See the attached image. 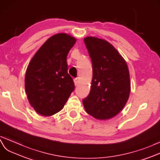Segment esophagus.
<instances>
[{
  "label": "esophagus",
  "instance_id": "esophagus-1",
  "mask_svg": "<svg viewBox=\"0 0 160 160\" xmlns=\"http://www.w3.org/2000/svg\"><path fill=\"white\" fill-rule=\"evenodd\" d=\"M73 82H74L75 85L77 86L78 83V78H74V79H73Z\"/></svg>",
  "mask_w": 160,
  "mask_h": 160
}]
</instances>
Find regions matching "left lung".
Returning a JSON list of instances; mask_svg holds the SVG:
<instances>
[{"instance_id": "obj_1", "label": "left lung", "mask_w": 160, "mask_h": 160, "mask_svg": "<svg viewBox=\"0 0 160 160\" xmlns=\"http://www.w3.org/2000/svg\"><path fill=\"white\" fill-rule=\"evenodd\" d=\"M84 41L92 64L91 88L82 101L84 107L96 119L109 120L121 112L129 98L128 65L107 40L88 36Z\"/></svg>"}]
</instances>
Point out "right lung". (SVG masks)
Instances as JSON below:
<instances>
[{"mask_svg": "<svg viewBox=\"0 0 160 160\" xmlns=\"http://www.w3.org/2000/svg\"><path fill=\"white\" fill-rule=\"evenodd\" d=\"M76 42V39L68 34L53 35L28 65L26 92L30 105L40 115L51 116L61 111L75 88L68 72L67 56Z\"/></svg>", "mask_w": 160, "mask_h": 160, "instance_id": "obj_1", "label": "right lung"}]
</instances>
